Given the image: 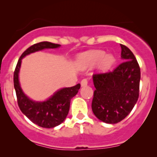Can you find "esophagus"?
Here are the masks:
<instances>
[{
	"label": "esophagus",
	"instance_id": "1",
	"mask_svg": "<svg viewBox=\"0 0 157 157\" xmlns=\"http://www.w3.org/2000/svg\"><path fill=\"white\" fill-rule=\"evenodd\" d=\"M80 84H81V86H87L88 84V80L86 78H84L82 79L81 80V82H80Z\"/></svg>",
	"mask_w": 157,
	"mask_h": 157
}]
</instances>
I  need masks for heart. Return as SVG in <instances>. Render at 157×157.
Segmentation results:
<instances>
[{
  "label": "heart",
  "instance_id": "b5f03b06",
  "mask_svg": "<svg viewBox=\"0 0 157 157\" xmlns=\"http://www.w3.org/2000/svg\"><path fill=\"white\" fill-rule=\"evenodd\" d=\"M98 63L101 70H107L115 63V57L111 54L105 55L104 51H90L79 56L77 64L81 68H86L92 67Z\"/></svg>",
  "mask_w": 157,
  "mask_h": 157
}]
</instances>
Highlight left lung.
Listing matches in <instances>:
<instances>
[{
    "label": "left lung",
    "instance_id": "1",
    "mask_svg": "<svg viewBox=\"0 0 157 157\" xmlns=\"http://www.w3.org/2000/svg\"><path fill=\"white\" fill-rule=\"evenodd\" d=\"M124 60L113 71L93 75L92 109L99 120L116 124L124 119L136 104L139 95L140 67L127 46L121 44Z\"/></svg>",
    "mask_w": 157,
    "mask_h": 157
}]
</instances>
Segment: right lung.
<instances>
[{
	"label": "right lung",
	"instance_id": "1",
	"mask_svg": "<svg viewBox=\"0 0 157 157\" xmlns=\"http://www.w3.org/2000/svg\"><path fill=\"white\" fill-rule=\"evenodd\" d=\"M59 46L60 44L49 42H42L30 46L20 56L13 76L17 102L21 111L33 123L44 128H53L64 121L69 111L71 100L77 94L80 84L78 83L72 87L63 88L55 92L47 101L36 102L27 98L22 91L18 80V73L21 59L25 56L46 48H56Z\"/></svg>",
	"mask_w": 157,
	"mask_h": 157
}]
</instances>
